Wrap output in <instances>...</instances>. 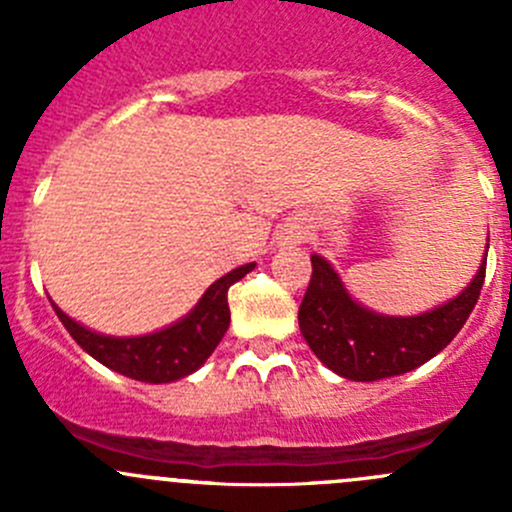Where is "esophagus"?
<instances>
[{
    "mask_svg": "<svg viewBox=\"0 0 512 512\" xmlns=\"http://www.w3.org/2000/svg\"><path fill=\"white\" fill-rule=\"evenodd\" d=\"M302 237H304L302 227H299V225H285L280 240L285 242V245H294V242H302Z\"/></svg>",
    "mask_w": 512,
    "mask_h": 512,
    "instance_id": "obj_1",
    "label": "esophagus"
}]
</instances>
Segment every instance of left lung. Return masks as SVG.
Listing matches in <instances>:
<instances>
[{"label": "left lung", "instance_id": "obj_1", "mask_svg": "<svg viewBox=\"0 0 512 512\" xmlns=\"http://www.w3.org/2000/svg\"><path fill=\"white\" fill-rule=\"evenodd\" d=\"M485 280V260L456 299L418 317H384L356 304L327 260L312 255L299 329L317 359L352 381L399 376L426 364L461 332Z\"/></svg>", "mask_w": 512, "mask_h": 512}]
</instances>
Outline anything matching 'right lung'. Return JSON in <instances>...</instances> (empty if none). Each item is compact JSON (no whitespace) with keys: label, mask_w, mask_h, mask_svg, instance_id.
<instances>
[{"label":"right lung","mask_w":512,"mask_h":512,"mask_svg":"<svg viewBox=\"0 0 512 512\" xmlns=\"http://www.w3.org/2000/svg\"><path fill=\"white\" fill-rule=\"evenodd\" d=\"M250 265H242L237 270L227 272L218 282L208 287L198 307L180 319L178 324L168 329H160L146 337H103L81 327L71 317H66L54 304L56 317L66 327V332L76 339L84 352H89L96 361H101L108 369L148 384H168V381L183 379L193 374L195 369L205 364L220 339L225 337L230 327V307H227V289L252 270Z\"/></svg>","instance_id":"1"}]
</instances>
